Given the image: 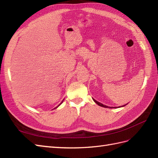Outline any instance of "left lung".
<instances>
[{
    "label": "left lung",
    "instance_id": "1",
    "mask_svg": "<svg viewBox=\"0 0 158 158\" xmlns=\"http://www.w3.org/2000/svg\"><path fill=\"white\" fill-rule=\"evenodd\" d=\"M94 99V102L98 105V106H101V107H106V108H109V107L108 106H105V105H103V104H102V103H99V102H98V101H96L95 99ZM125 105H124V106H121V107H123V106H125ZM110 108H112V107H110ZM114 108H116V107H114Z\"/></svg>",
    "mask_w": 158,
    "mask_h": 158
}]
</instances>
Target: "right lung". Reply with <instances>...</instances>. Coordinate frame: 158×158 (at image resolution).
<instances>
[{
	"mask_svg": "<svg viewBox=\"0 0 158 158\" xmlns=\"http://www.w3.org/2000/svg\"><path fill=\"white\" fill-rule=\"evenodd\" d=\"M63 101H62V102H61V103H60V104H59V106H57V107H55V108H54V109H56V108H57V107H59V106H60V104H61V103H63Z\"/></svg>",
	"mask_w": 158,
	"mask_h": 158,
	"instance_id": "add662e5",
	"label": "right lung"
}]
</instances>
